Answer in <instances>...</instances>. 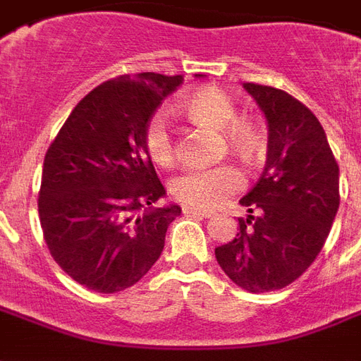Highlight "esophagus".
I'll use <instances>...</instances> for the list:
<instances>
[{"label":"esophagus","mask_w":361,"mask_h":361,"mask_svg":"<svg viewBox=\"0 0 361 361\" xmlns=\"http://www.w3.org/2000/svg\"><path fill=\"white\" fill-rule=\"evenodd\" d=\"M183 214L188 216H197V219H211L212 214L207 211H199V209H193V207H183Z\"/></svg>","instance_id":"esophagus-1"}]
</instances>
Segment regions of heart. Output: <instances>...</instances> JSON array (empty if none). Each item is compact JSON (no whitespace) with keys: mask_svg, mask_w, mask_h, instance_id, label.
Instances as JSON below:
<instances>
[{"mask_svg":"<svg viewBox=\"0 0 361 361\" xmlns=\"http://www.w3.org/2000/svg\"><path fill=\"white\" fill-rule=\"evenodd\" d=\"M183 110L189 119L201 126L222 131L224 141L232 152L251 158L261 149V133L255 123L247 118H238V106L226 90L219 87H204L188 98ZM142 142L150 160L162 168L176 162V139L166 111L152 114L145 126ZM243 185L242 172L230 164L211 168H191L176 176L170 183V193L185 207L199 211H212L234 195Z\"/></svg>","mask_w":361,"mask_h":361,"instance_id":"obj_1","label":"heart"}]
</instances>
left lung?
I'll return each mask as SVG.
<instances>
[{"label":"left lung","mask_w":361,"mask_h":361,"mask_svg":"<svg viewBox=\"0 0 361 361\" xmlns=\"http://www.w3.org/2000/svg\"><path fill=\"white\" fill-rule=\"evenodd\" d=\"M269 126L267 164L240 203L247 219L214 250L228 279L261 294L292 284L323 250L338 211V164L313 111L284 90L243 82Z\"/></svg>","instance_id":"8db88e82"}]
</instances>
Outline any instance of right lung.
Returning a JSON list of instances; mask_svg holds the SVG:
<instances>
[{"instance_id": "obj_1", "label": "right lung", "mask_w": 361, "mask_h": 361, "mask_svg": "<svg viewBox=\"0 0 361 361\" xmlns=\"http://www.w3.org/2000/svg\"><path fill=\"white\" fill-rule=\"evenodd\" d=\"M181 75H121L98 85L69 114L46 152L38 216L51 257L85 288L133 286L164 250L178 204L166 195L142 133Z\"/></svg>"}]
</instances>
